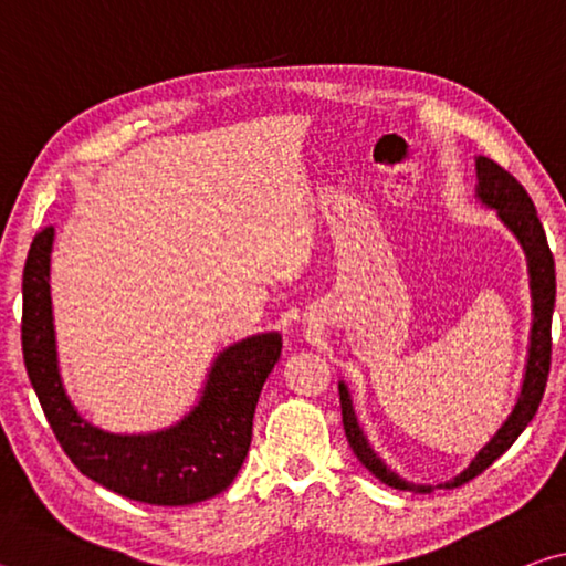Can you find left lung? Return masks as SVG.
Instances as JSON below:
<instances>
[{"instance_id": "1", "label": "left lung", "mask_w": 566, "mask_h": 566, "mask_svg": "<svg viewBox=\"0 0 566 566\" xmlns=\"http://www.w3.org/2000/svg\"><path fill=\"white\" fill-rule=\"evenodd\" d=\"M476 187L474 197L476 202L494 209L496 219L510 229L516 237L522 252L526 256V274H530V290H532V329H530V347H526V364L522 375V387L520 397H516L514 407L502 427L490 437L479 452L472 457L462 472L449 479V482L439 486H459L482 474L486 467L494 464L506 449H510L516 437H520L526 424L534 419L536 409H539V401L544 397V387H547L549 377V359H552V314H554V296H557V280H554V256L549 252L547 234H544V227L536 217L534 202L526 195L524 187L516 181L510 171H504L496 161L490 157H476ZM339 401H342V421H344V434H347V442L352 452L357 454L359 462L375 474L379 482H385L395 490L405 492H427L432 486L427 484H415L407 482L405 476H399L395 469H391L385 459H381L375 447L369 444L367 434L359 427L357 411L352 405V395L347 381L339 379Z\"/></svg>"}]
</instances>
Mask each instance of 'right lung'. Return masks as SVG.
<instances>
[{"mask_svg": "<svg viewBox=\"0 0 566 566\" xmlns=\"http://www.w3.org/2000/svg\"><path fill=\"white\" fill-rule=\"evenodd\" d=\"M54 227L34 237L22 274V352L40 405L84 476L127 500L185 506L224 492L244 464L254 409L282 354L280 332L229 344L207 371L197 405L157 432L114 434L80 415L64 389L52 312Z\"/></svg>", "mask_w": 566, "mask_h": 566, "instance_id": "obj_1", "label": "right lung"}]
</instances>
